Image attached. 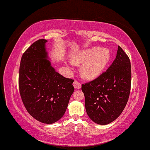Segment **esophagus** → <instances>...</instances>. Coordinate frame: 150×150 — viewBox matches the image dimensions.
Here are the masks:
<instances>
[{
    "label": "esophagus",
    "instance_id": "obj_1",
    "mask_svg": "<svg viewBox=\"0 0 150 150\" xmlns=\"http://www.w3.org/2000/svg\"><path fill=\"white\" fill-rule=\"evenodd\" d=\"M73 86L75 88L79 89V88H81V84L79 83L78 81H77V80H75L73 83Z\"/></svg>",
    "mask_w": 150,
    "mask_h": 150
}]
</instances>
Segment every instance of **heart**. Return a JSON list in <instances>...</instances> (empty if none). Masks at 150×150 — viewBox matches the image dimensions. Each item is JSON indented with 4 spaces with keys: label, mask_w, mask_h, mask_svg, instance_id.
<instances>
[{
    "label": "heart",
    "mask_w": 150,
    "mask_h": 150,
    "mask_svg": "<svg viewBox=\"0 0 150 150\" xmlns=\"http://www.w3.org/2000/svg\"><path fill=\"white\" fill-rule=\"evenodd\" d=\"M110 52L107 48L94 47L75 52L72 55L71 62L80 65V75L87 80H94L101 75L110 60Z\"/></svg>",
    "instance_id": "heart-1"
}]
</instances>
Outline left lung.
Here are the masks:
<instances>
[{"label": "left lung", "instance_id": "obj_1", "mask_svg": "<svg viewBox=\"0 0 150 150\" xmlns=\"http://www.w3.org/2000/svg\"><path fill=\"white\" fill-rule=\"evenodd\" d=\"M131 76L129 57L118 46L116 58L109 68L82 85L87 114L94 122L108 125L121 115L129 99Z\"/></svg>", "mask_w": 150, "mask_h": 150}]
</instances>
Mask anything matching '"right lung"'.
<instances>
[{"label": "right lung", "mask_w": 150, "mask_h": 150, "mask_svg": "<svg viewBox=\"0 0 150 150\" xmlns=\"http://www.w3.org/2000/svg\"><path fill=\"white\" fill-rule=\"evenodd\" d=\"M45 39L35 41L23 54L19 90L25 108L45 124L58 121L65 114L74 92V80L59 74L47 60Z\"/></svg>", "instance_id": "add662e5"}]
</instances>
